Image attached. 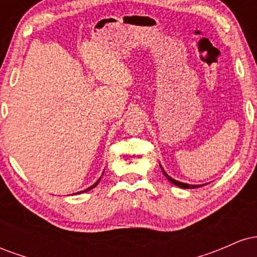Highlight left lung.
Instances as JSON below:
<instances>
[{
  "instance_id": "1",
  "label": "left lung",
  "mask_w": 257,
  "mask_h": 257,
  "mask_svg": "<svg viewBox=\"0 0 257 257\" xmlns=\"http://www.w3.org/2000/svg\"><path fill=\"white\" fill-rule=\"evenodd\" d=\"M159 166H161V164H159ZM161 169H162V172H163L164 176H166V178L169 180V181L172 182V184H174L175 186H178V187H180V188H198V187H200V186H203V185H188V184H185V182H180V181H178V180L170 178V176L168 175L166 172H164V169H163V168H162V166H161Z\"/></svg>"
}]
</instances>
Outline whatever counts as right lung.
<instances>
[{"mask_svg": "<svg viewBox=\"0 0 257 257\" xmlns=\"http://www.w3.org/2000/svg\"><path fill=\"white\" fill-rule=\"evenodd\" d=\"M100 180H101V178H100V179L98 180V181H96V182H95V184H94V185H91V186H90V187H88V188H87V190L82 191V192H85V191H89V190H91V188H94V187H95V186L99 184V181H100ZM77 193H81V192H77Z\"/></svg>", "mask_w": 257, "mask_h": 257, "instance_id": "right-lung-1", "label": "right lung"}]
</instances>
